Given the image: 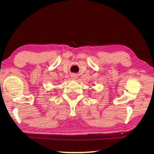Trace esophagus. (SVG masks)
I'll return each instance as SVG.
<instances>
[{
    "mask_svg": "<svg viewBox=\"0 0 154 154\" xmlns=\"http://www.w3.org/2000/svg\"><path fill=\"white\" fill-rule=\"evenodd\" d=\"M76 78H77V75L76 74H72V75H71V79H72L73 80L76 79Z\"/></svg>",
    "mask_w": 154,
    "mask_h": 154,
    "instance_id": "esophagus-1",
    "label": "esophagus"
}]
</instances>
